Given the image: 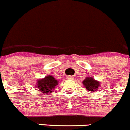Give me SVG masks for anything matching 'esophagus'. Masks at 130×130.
I'll return each instance as SVG.
<instances>
[{
  "instance_id": "34e87169",
  "label": "esophagus",
  "mask_w": 130,
  "mask_h": 130,
  "mask_svg": "<svg viewBox=\"0 0 130 130\" xmlns=\"http://www.w3.org/2000/svg\"><path fill=\"white\" fill-rule=\"evenodd\" d=\"M68 79H73V77L71 76H68Z\"/></svg>"
}]
</instances>
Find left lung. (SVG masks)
I'll return each mask as SVG.
<instances>
[{
    "label": "left lung",
    "instance_id": "1",
    "mask_svg": "<svg viewBox=\"0 0 130 130\" xmlns=\"http://www.w3.org/2000/svg\"><path fill=\"white\" fill-rule=\"evenodd\" d=\"M83 85L85 87L86 89L90 92H96L99 87V82L95 80L93 78L87 77L85 80H83Z\"/></svg>",
    "mask_w": 130,
    "mask_h": 130
}]
</instances>
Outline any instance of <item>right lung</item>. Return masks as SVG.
<instances>
[{"mask_svg": "<svg viewBox=\"0 0 130 130\" xmlns=\"http://www.w3.org/2000/svg\"><path fill=\"white\" fill-rule=\"evenodd\" d=\"M38 90L43 93H51L58 84V82L53 76L48 75L43 79H39L37 82Z\"/></svg>", "mask_w": 130, "mask_h": 130, "instance_id": "right-lung-1", "label": "right lung"}]
</instances>
